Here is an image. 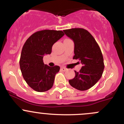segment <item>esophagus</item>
Instances as JSON below:
<instances>
[{
    "instance_id": "34e87169",
    "label": "esophagus",
    "mask_w": 124,
    "mask_h": 124,
    "mask_svg": "<svg viewBox=\"0 0 124 124\" xmlns=\"http://www.w3.org/2000/svg\"><path fill=\"white\" fill-rule=\"evenodd\" d=\"M61 70L62 71H63V72H65V71L67 70V69L66 68H65V67H61Z\"/></svg>"
}]
</instances>
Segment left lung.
<instances>
[{
  "label": "left lung",
  "instance_id": "left-lung-1",
  "mask_svg": "<svg viewBox=\"0 0 124 124\" xmlns=\"http://www.w3.org/2000/svg\"><path fill=\"white\" fill-rule=\"evenodd\" d=\"M75 44L73 59H79L83 66L75 77L69 80L71 86L80 91L90 89L103 75L104 63L103 54L97 42L86 30L75 28L64 30Z\"/></svg>",
  "mask_w": 124,
  "mask_h": 124
}]
</instances>
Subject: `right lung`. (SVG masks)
<instances>
[{
	"label": "right lung",
	"instance_id": "add662e5",
	"mask_svg": "<svg viewBox=\"0 0 124 124\" xmlns=\"http://www.w3.org/2000/svg\"><path fill=\"white\" fill-rule=\"evenodd\" d=\"M62 31L44 30L32 34L27 39L21 51L20 67L26 83L34 90L44 92L53 86L59 66L45 65L43 57L50 54L52 45L63 36Z\"/></svg>",
	"mask_w": 124,
	"mask_h": 124
}]
</instances>
